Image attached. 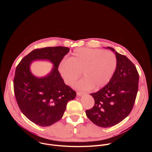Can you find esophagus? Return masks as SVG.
Listing matches in <instances>:
<instances>
[{
	"label": "esophagus",
	"mask_w": 152,
	"mask_h": 152,
	"mask_svg": "<svg viewBox=\"0 0 152 152\" xmlns=\"http://www.w3.org/2000/svg\"><path fill=\"white\" fill-rule=\"evenodd\" d=\"M84 94H85V93H83V92H77V95L78 96H79V97L82 96Z\"/></svg>",
	"instance_id": "esophagus-1"
}]
</instances>
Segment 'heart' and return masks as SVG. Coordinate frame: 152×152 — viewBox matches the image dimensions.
<instances>
[{
    "instance_id": "obj_1",
    "label": "heart",
    "mask_w": 152,
    "mask_h": 152,
    "mask_svg": "<svg viewBox=\"0 0 152 152\" xmlns=\"http://www.w3.org/2000/svg\"><path fill=\"white\" fill-rule=\"evenodd\" d=\"M117 66L114 53L97 49L79 48L75 49L69 59L59 64V71L65 83L71 85L81 76L84 78L74 88L80 90H99L111 80Z\"/></svg>"
}]
</instances>
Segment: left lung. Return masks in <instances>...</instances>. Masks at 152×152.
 <instances>
[{"instance_id": "1", "label": "left lung", "mask_w": 152, "mask_h": 152, "mask_svg": "<svg viewBox=\"0 0 152 152\" xmlns=\"http://www.w3.org/2000/svg\"><path fill=\"white\" fill-rule=\"evenodd\" d=\"M115 53L117 66L113 77L107 85L90 94L94 105L86 110L87 117L102 127H112L123 121L131 113L138 89L139 75L135 65L126 56L111 48Z\"/></svg>"}]
</instances>
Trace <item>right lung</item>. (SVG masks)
<instances>
[{
  "instance_id": "right-lung-1",
  "label": "right lung",
  "mask_w": 152,
  "mask_h": 152,
  "mask_svg": "<svg viewBox=\"0 0 152 152\" xmlns=\"http://www.w3.org/2000/svg\"><path fill=\"white\" fill-rule=\"evenodd\" d=\"M69 49L62 46L35 49L16 67L13 83L17 104L22 113L37 125L49 126L59 121L68 102L76 96V92L65 84L58 71L59 63ZM36 60H47L53 64L47 76L38 78L32 75L30 66Z\"/></svg>"
}]
</instances>
